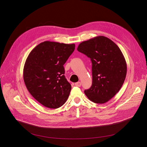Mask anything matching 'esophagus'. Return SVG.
I'll return each mask as SVG.
<instances>
[{"instance_id": "34e87169", "label": "esophagus", "mask_w": 147, "mask_h": 147, "mask_svg": "<svg viewBox=\"0 0 147 147\" xmlns=\"http://www.w3.org/2000/svg\"><path fill=\"white\" fill-rule=\"evenodd\" d=\"M75 86L77 87H81V83L80 82H77L75 83Z\"/></svg>"}]
</instances>
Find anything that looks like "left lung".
<instances>
[{"instance_id": "1", "label": "left lung", "mask_w": 147, "mask_h": 147, "mask_svg": "<svg viewBox=\"0 0 147 147\" xmlns=\"http://www.w3.org/2000/svg\"><path fill=\"white\" fill-rule=\"evenodd\" d=\"M77 51L91 59L92 84L85 90L88 98L105 103L120 90L127 74V63L118 46L109 38L98 36L79 44Z\"/></svg>"}]
</instances>
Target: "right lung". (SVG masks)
<instances>
[{"instance_id":"obj_1","label":"right lung","mask_w":147,"mask_h":147,"mask_svg":"<svg viewBox=\"0 0 147 147\" xmlns=\"http://www.w3.org/2000/svg\"><path fill=\"white\" fill-rule=\"evenodd\" d=\"M75 49V44L44 41L28 56L23 78L31 95L44 107L57 109L68 99L71 86L67 81L64 64Z\"/></svg>"}]
</instances>
